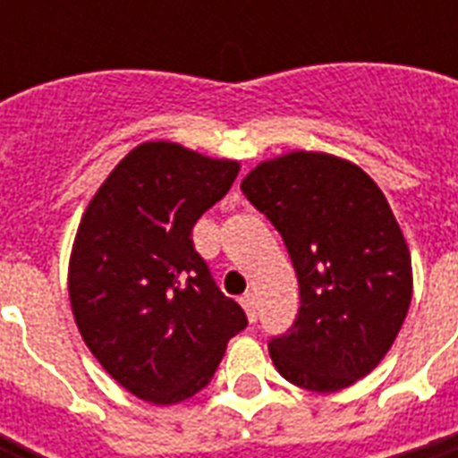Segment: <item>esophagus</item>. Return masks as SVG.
I'll list each match as a JSON object with an SVG mask.
<instances>
[{
    "instance_id": "1",
    "label": "esophagus",
    "mask_w": 458,
    "mask_h": 458,
    "mask_svg": "<svg viewBox=\"0 0 458 458\" xmlns=\"http://www.w3.org/2000/svg\"><path fill=\"white\" fill-rule=\"evenodd\" d=\"M242 306H244V313H247V318L254 323V320L259 318V301H257V294L254 293H247L242 294Z\"/></svg>"
}]
</instances>
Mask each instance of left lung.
Wrapping results in <instances>:
<instances>
[{
	"mask_svg": "<svg viewBox=\"0 0 458 458\" xmlns=\"http://www.w3.org/2000/svg\"><path fill=\"white\" fill-rule=\"evenodd\" d=\"M242 192L285 242L300 280V316L268 344L285 380L337 392L369 376L402 330L413 294L411 254L383 190L347 158H266Z\"/></svg>",
	"mask_w": 458,
	"mask_h": 458,
	"instance_id": "8db88e82",
	"label": "left lung"
}]
</instances>
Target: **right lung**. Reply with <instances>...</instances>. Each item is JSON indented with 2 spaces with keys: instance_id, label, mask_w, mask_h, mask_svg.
I'll use <instances>...</instances> for the list:
<instances>
[{
  "instance_id": "right-lung-1",
  "label": "right lung",
  "mask_w": 458,
  "mask_h": 458,
  "mask_svg": "<svg viewBox=\"0 0 458 458\" xmlns=\"http://www.w3.org/2000/svg\"><path fill=\"white\" fill-rule=\"evenodd\" d=\"M237 173L233 158L142 142L82 214L68 261L75 326L102 369L138 399L168 406L194 397L247 326L192 244L194 223Z\"/></svg>"
}]
</instances>
